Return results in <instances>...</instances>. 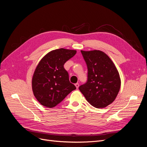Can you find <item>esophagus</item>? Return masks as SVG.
<instances>
[{"label":"esophagus","instance_id":"obj_1","mask_svg":"<svg viewBox=\"0 0 147 147\" xmlns=\"http://www.w3.org/2000/svg\"><path fill=\"white\" fill-rule=\"evenodd\" d=\"M75 86H76V88H77V89L78 88V87H79V84H78V83H75Z\"/></svg>","mask_w":147,"mask_h":147}]
</instances>
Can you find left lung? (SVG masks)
<instances>
[{
	"label": "left lung",
	"instance_id": "left-lung-1",
	"mask_svg": "<svg viewBox=\"0 0 147 147\" xmlns=\"http://www.w3.org/2000/svg\"><path fill=\"white\" fill-rule=\"evenodd\" d=\"M88 68L87 82L79 90L96 108H104L116 98L121 86L117 69L110 57L99 50L81 51Z\"/></svg>",
	"mask_w": 147,
	"mask_h": 147
}]
</instances>
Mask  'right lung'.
Masks as SVG:
<instances>
[{"label": "right lung", "instance_id": "add662e5", "mask_svg": "<svg viewBox=\"0 0 147 147\" xmlns=\"http://www.w3.org/2000/svg\"><path fill=\"white\" fill-rule=\"evenodd\" d=\"M76 50L59 48L47 54L39 62L32 80L35 98L42 105L53 108L76 89L69 81L64 65L76 54Z\"/></svg>", "mask_w": 147, "mask_h": 147}]
</instances>
